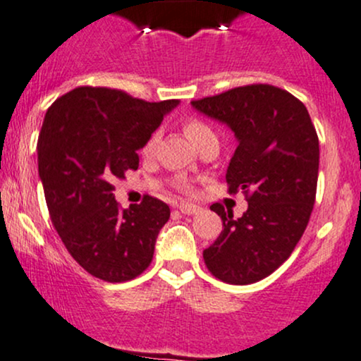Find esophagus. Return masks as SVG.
Returning <instances> with one entry per match:
<instances>
[{"label": "esophagus", "mask_w": 361, "mask_h": 361, "mask_svg": "<svg viewBox=\"0 0 361 361\" xmlns=\"http://www.w3.org/2000/svg\"><path fill=\"white\" fill-rule=\"evenodd\" d=\"M181 214H187V216H192V214H197L200 211L199 205H193V204H180L178 205Z\"/></svg>", "instance_id": "obj_1"}]
</instances>
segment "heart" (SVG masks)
Returning a JSON list of instances; mask_svg holds the SVG:
<instances>
[{"mask_svg": "<svg viewBox=\"0 0 361 361\" xmlns=\"http://www.w3.org/2000/svg\"><path fill=\"white\" fill-rule=\"evenodd\" d=\"M183 130L190 140H192L195 145H199V147L207 140H217V135L216 132H214L212 126L209 125V123H205L204 120H200V118H193V116L187 118L183 123ZM157 142H159V132L150 133L147 140H145L144 145H142V154H144V156L152 154L154 149H156Z\"/></svg>", "mask_w": 361, "mask_h": 361, "instance_id": "heart-1", "label": "heart"}]
</instances>
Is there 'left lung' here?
Segmentation results:
<instances>
[{
  "label": "left lung",
  "mask_w": 361,
  "mask_h": 361,
  "mask_svg": "<svg viewBox=\"0 0 361 361\" xmlns=\"http://www.w3.org/2000/svg\"><path fill=\"white\" fill-rule=\"evenodd\" d=\"M200 113L226 123L238 138L228 166V192L248 202L235 219L211 205L223 231L204 250L209 272L228 284H252L288 260L307 229L319 178V137L307 108L269 84L235 87L197 99Z\"/></svg>",
  "instance_id": "left-lung-1"
}]
</instances>
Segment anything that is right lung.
Listing matches in <instances>:
<instances>
[{"instance_id": "obj_1", "label": "right lung", "mask_w": 361, "mask_h": 361, "mask_svg": "<svg viewBox=\"0 0 361 361\" xmlns=\"http://www.w3.org/2000/svg\"><path fill=\"white\" fill-rule=\"evenodd\" d=\"M176 99L147 102L108 87H77L47 109L37 162L49 217L70 255L90 276L125 283L152 262L169 205L145 195L121 209L114 180L138 168L144 142Z\"/></svg>"}]
</instances>
